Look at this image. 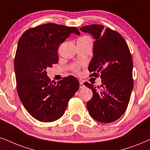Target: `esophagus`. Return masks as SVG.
Instances as JSON below:
<instances>
[{"instance_id":"1","label":"esophagus","mask_w":150,"mask_h":150,"mask_svg":"<svg viewBox=\"0 0 150 150\" xmlns=\"http://www.w3.org/2000/svg\"><path fill=\"white\" fill-rule=\"evenodd\" d=\"M84 88V85L83 84L82 81H79V88Z\"/></svg>"}]
</instances>
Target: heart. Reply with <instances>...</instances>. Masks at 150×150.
<instances>
[{
    "mask_svg": "<svg viewBox=\"0 0 150 150\" xmlns=\"http://www.w3.org/2000/svg\"><path fill=\"white\" fill-rule=\"evenodd\" d=\"M86 37V36H84V37ZM73 71L74 72H75V73H78L79 71V66L78 65L73 66Z\"/></svg>",
    "mask_w": 150,
    "mask_h": 150,
    "instance_id": "heart-1",
    "label": "heart"
}]
</instances>
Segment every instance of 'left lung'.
<instances>
[{"instance_id":"left-lung-1","label":"left lung","mask_w":150,"mask_h":150,"mask_svg":"<svg viewBox=\"0 0 150 150\" xmlns=\"http://www.w3.org/2000/svg\"><path fill=\"white\" fill-rule=\"evenodd\" d=\"M80 30L93 36V57L88 66L90 77H100L98 87L88 82L93 97L87 102L88 112L98 122H114L124 114L134 87L133 61L127 43L117 32L102 25H90Z\"/></svg>"}]
</instances>
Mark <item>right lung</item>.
<instances>
[{
  "label": "right lung",
  "instance_id": "1",
  "mask_svg": "<svg viewBox=\"0 0 150 150\" xmlns=\"http://www.w3.org/2000/svg\"><path fill=\"white\" fill-rule=\"evenodd\" d=\"M72 33L80 34L75 27L46 23L27 30L18 40L14 58L17 92L28 112L41 122L60 118L79 89L75 77L53 83L45 71L57 64L59 47Z\"/></svg>",
  "mask_w": 150,
  "mask_h": 150
}]
</instances>
